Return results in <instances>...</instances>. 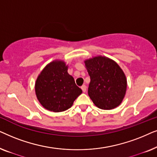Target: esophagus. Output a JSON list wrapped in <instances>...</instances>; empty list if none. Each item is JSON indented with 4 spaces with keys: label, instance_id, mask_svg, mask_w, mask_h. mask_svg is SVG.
<instances>
[{
    "label": "esophagus",
    "instance_id": "1",
    "mask_svg": "<svg viewBox=\"0 0 157 157\" xmlns=\"http://www.w3.org/2000/svg\"><path fill=\"white\" fill-rule=\"evenodd\" d=\"M81 89H82L83 92L86 91V85H83L82 86H81Z\"/></svg>",
    "mask_w": 157,
    "mask_h": 157
}]
</instances>
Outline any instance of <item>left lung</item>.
Listing matches in <instances>:
<instances>
[{"mask_svg":"<svg viewBox=\"0 0 157 157\" xmlns=\"http://www.w3.org/2000/svg\"><path fill=\"white\" fill-rule=\"evenodd\" d=\"M90 81L88 94L95 106L111 110L121 104L127 81L123 70L113 60L102 56L84 61Z\"/></svg>","mask_w":157,"mask_h":157,"instance_id":"left-lung-1","label":"left lung"}]
</instances>
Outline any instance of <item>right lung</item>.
I'll return each instance as SVG.
<instances>
[{
	"instance_id": "add662e5",
	"label": "right lung",
	"mask_w": 157,
	"mask_h": 157,
	"mask_svg": "<svg viewBox=\"0 0 157 157\" xmlns=\"http://www.w3.org/2000/svg\"><path fill=\"white\" fill-rule=\"evenodd\" d=\"M68 67L62 60H54L47 64L37 77L36 97L47 110L53 112L66 111L82 93L73 76L68 74Z\"/></svg>"
}]
</instances>
